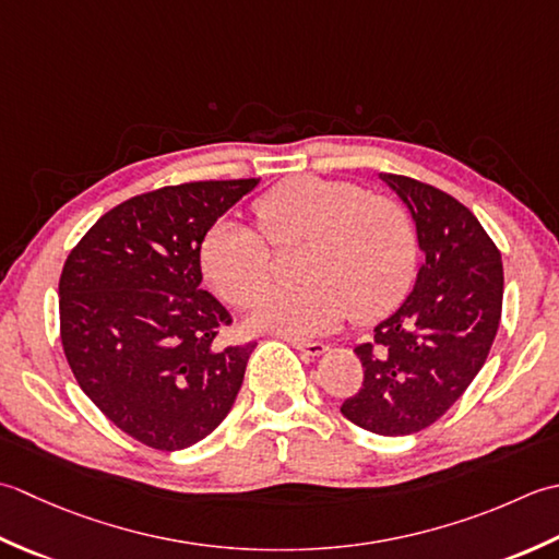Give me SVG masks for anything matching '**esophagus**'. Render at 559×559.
I'll use <instances>...</instances> for the list:
<instances>
[{"instance_id": "obj_1", "label": "esophagus", "mask_w": 559, "mask_h": 559, "mask_svg": "<svg viewBox=\"0 0 559 559\" xmlns=\"http://www.w3.org/2000/svg\"><path fill=\"white\" fill-rule=\"evenodd\" d=\"M289 345L292 347H296L299 352H304L306 357H321V355H325V345L323 343H306V340H289Z\"/></svg>"}]
</instances>
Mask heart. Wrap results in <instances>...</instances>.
Wrapping results in <instances>:
<instances>
[{
  "label": "heart",
  "instance_id": "obj_1",
  "mask_svg": "<svg viewBox=\"0 0 559 559\" xmlns=\"http://www.w3.org/2000/svg\"><path fill=\"white\" fill-rule=\"evenodd\" d=\"M272 246L304 243L296 275L253 316L255 328L313 335L352 318L369 323L403 299L415 275L417 238L407 212L347 180L294 176L253 204ZM258 229L216 222L200 248L204 275L226 301L248 309L275 280L272 248Z\"/></svg>",
  "mask_w": 559,
  "mask_h": 559
}]
</instances>
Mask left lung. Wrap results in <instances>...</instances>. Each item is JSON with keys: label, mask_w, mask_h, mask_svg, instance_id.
Listing matches in <instances>:
<instances>
[{"label": "left lung", "mask_w": 559, "mask_h": 559, "mask_svg": "<svg viewBox=\"0 0 559 559\" xmlns=\"http://www.w3.org/2000/svg\"><path fill=\"white\" fill-rule=\"evenodd\" d=\"M413 214L423 250L401 309L357 345L364 381L343 403L349 423L381 437L435 425L483 369L502 318V255L475 214L415 178L381 174Z\"/></svg>", "instance_id": "left-lung-1"}]
</instances>
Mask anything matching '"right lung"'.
<instances>
[{"instance_id":"add662e5","label":"right lung","mask_w":559,"mask_h":559,"mask_svg":"<svg viewBox=\"0 0 559 559\" xmlns=\"http://www.w3.org/2000/svg\"><path fill=\"white\" fill-rule=\"evenodd\" d=\"M260 178L158 188L106 212L60 277V337L76 383L124 435L180 451L222 425L255 343L214 345L231 316L200 287V248Z\"/></svg>"}]
</instances>
